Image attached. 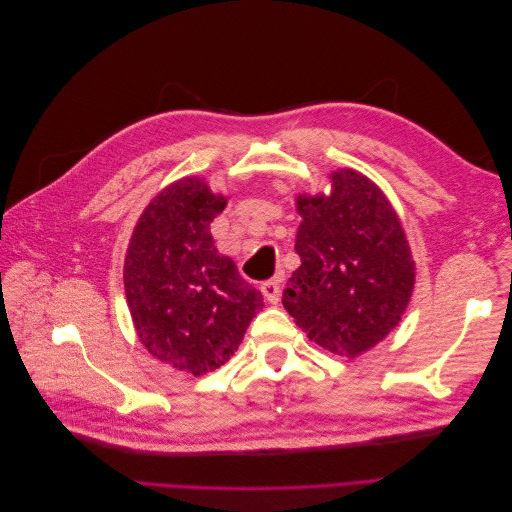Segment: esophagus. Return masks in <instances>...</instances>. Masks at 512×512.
I'll use <instances>...</instances> for the list:
<instances>
[{
  "label": "esophagus",
  "mask_w": 512,
  "mask_h": 512,
  "mask_svg": "<svg viewBox=\"0 0 512 512\" xmlns=\"http://www.w3.org/2000/svg\"><path fill=\"white\" fill-rule=\"evenodd\" d=\"M280 282H282L280 277H273V280H267L265 284L260 286L262 294H265V299H267L269 303H277V301H280V297H282V284H280Z\"/></svg>",
  "instance_id": "esophagus-1"
}]
</instances>
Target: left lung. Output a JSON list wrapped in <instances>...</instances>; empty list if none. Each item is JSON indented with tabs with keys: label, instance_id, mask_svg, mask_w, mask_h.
Listing matches in <instances>:
<instances>
[{
	"label": "left lung",
	"instance_id": "obj_1",
	"mask_svg": "<svg viewBox=\"0 0 512 512\" xmlns=\"http://www.w3.org/2000/svg\"><path fill=\"white\" fill-rule=\"evenodd\" d=\"M331 196H299L301 267L282 303L307 337L339 356H359L389 335L414 288V260L397 213L356 170L331 175Z\"/></svg>",
	"mask_w": 512,
	"mask_h": 512
}]
</instances>
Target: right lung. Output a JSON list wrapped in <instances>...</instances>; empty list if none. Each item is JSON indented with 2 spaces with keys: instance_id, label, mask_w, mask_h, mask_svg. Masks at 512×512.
<instances>
[{
  "instance_id": "right-lung-1",
  "label": "right lung",
  "mask_w": 512,
  "mask_h": 512,
  "mask_svg": "<svg viewBox=\"0 0 512 512\" xmlns=\"http://www.w3.org/2000/svg\"><path fill=\"white\" fill-rule=\"evenodd\" d=\"M224 207L198 177L168 185L138 220L123 265L141 344L192 376L222 367L262 307V294L213 245L209 226Z\"/></svg>"
}]
</instances>
